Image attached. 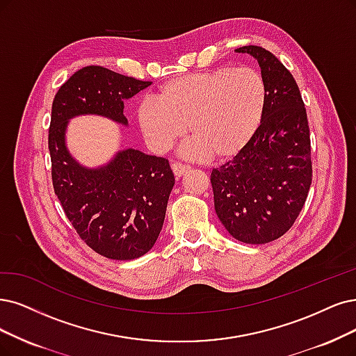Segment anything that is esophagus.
Instances as JSON below:
<instances>
[{
	"label": "esophagus",
	"mask_w": 356,
	"mask_h": 356,
	"mask_svg": "<svg viewBox=\"0 0 356 356\" xmlns=\"http://www.w3.org/2000/svg\"><path fill=\"white\" fill-rule=\"evenodd\" d=\"M171 170H173L175 176H176L177 179H180L183 175L188 173V171L191 170V167H189V165H185V164H181V163H173V164H171Z\"/></svg>",
	"instance_id": "obj_1"
}]
</instances>
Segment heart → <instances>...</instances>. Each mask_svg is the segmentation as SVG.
I'll list each match as a JSON object with an SVG mask.
<instances>
[{
  "instance_id": "obj_1",
  "label": "heart",
  "mask_w": 356,
  "mask_h": 356,
  "mask_svg": "<svg viewBox=\"0 0 356 356\" xmlns=\"http://www.w3.org/2000/svg\"><path fill=\"white\" fill-rule=\"evenodd\" d=\"M267 85L259 72L230 65L175 77L156 101L145 99L138 124L154 152H165L189 131L183 155L225 161L238 155L259 129L267 107Z\"/></svg>"
}]
</instances>
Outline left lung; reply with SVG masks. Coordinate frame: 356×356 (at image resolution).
<instances>
[{"instance_id": "8db88e82", "label": "left lung", "mask_w": 356, "mask_h": 356, "mask_svg": "<svg viewBox=\"0 0 356 356\" xmlns=\"http://www.w3.org/2000/svg\"><path fill=\"white\" fill-rule=\"evenodd\" d=\"M234 52L258 61L267 107L246 147L213 170L214 207L236 241L262 245L291 229L307 201L312 180L309 127L299 88L282 61L255 45Z\"/></svg>"}]
</instances>
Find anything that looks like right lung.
<instances>
[{"instance_id":"right-lung-1","label":"right lung","mask_w":356,"mask_h":356,"mask_svg":"<svg viewBox=\"0 0 356 356\" xmlns=\"http://www.w3.org/2000/svg\"><path fill=\"white\" fill-rule=\"evenodd\" d=\"M149 85L88 65L52 101L48 147L56 195L85 243L110 259H135L154 246L175 175L164 158L135 148H120L105 164L86 167L72 155L65 135L72 118L81 115H99L127 127L124 101Z\"/></svg>"}]
</instances>
